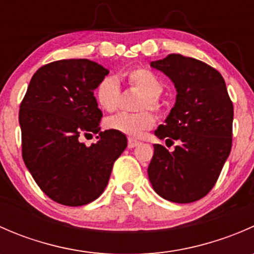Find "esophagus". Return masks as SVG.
I'll return each mask as SVG.
<instances>
[{"instance_id":"esophagus-1","label":"esophagus","mask_w":254,"mask_h":254,"mask_svg":"<svg viewBox=\"0 0 254 254\" xmlns=\"http://www.w3.org/2000/svg\"><path fill=\"white\" fill-rule=\"evenodd\" d=\"M139 141H136V140H134V139H129L127 140V147L129 148H134V147H136V146H139Z\"/></svg>"}]
</instances>
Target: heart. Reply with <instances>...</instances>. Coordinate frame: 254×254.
<instances>
[{
	"label": "heart",
	"instance_id": "obj_1",
	"mask_svg": "<svg viewBox=\"0 0 254 254\" xmlns=\"http://www.w3.org/2000/svg\"><path fill=\"white\" fill-rule=\"evenodd\" d=\"M120 77L124 78L131 88L137 89L143 94L137 104L139 111H160L161 104L158 97L162 93L163 84L152 71L143 67H135L122 72ZM96 98L103 111L108 113L117 111L120 101V86L114 76H107L99 82L96 88ZM153 123L155 119L152 114L143 111L136 114H117L107 119L106 125L109 130L119 134H124L130 137H139L143 131L153 127Z\"/></svg>",
	"mask_w": 254,
	"mask_h": 254
}]
</instances>
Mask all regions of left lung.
Segmentation results:
<instances>
[{
	"label": "left lung",
	"instance_id": "left-lung-1",
	"mask_svg": "<svg viewBox=\"0 0 254 254\" xmlns=\"http://www.w3.org/2000/svg\"><path fill=\"white\" fill-rule=\"evenodd\" d=\"M175 83V107L155 135L177 145H153L147 173L152 188L173 203L199 200L212 189L231 152L234 106L221 73L193 58L170 54L152 61Z\"/></svg>",
	"mask_w": 254,
	"mask_h": 254
}]
</instances>
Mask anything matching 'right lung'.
<instances>
[{"mask_svg":"<svg viewBox=\"0 0 254 254\" xmlns=\"http://www.w3.org/2000/svg\"><path fill=\"white\" fill-rule=\"evenodd\" d=\"M109 71L88 59L59 60L33 75L20 103L22 156L39 188L54 201L81 206L104 191L127 136L99 131L94 89ZM100 132L86 146L79 137Z\"/></svg>","mask_w":254,"mask_h":254,"instance_id":"obj_1","label":"right lung"}]
</instances>
